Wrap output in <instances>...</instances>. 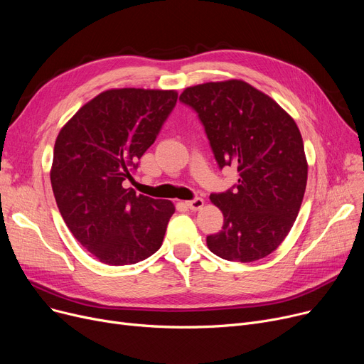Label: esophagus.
Masks as SVG:
<instances>
[{
  "label": "esophagus",
  "instance_id": "esophagus-1",
  "mask_svg": "<svg viewBox=\"0 0 364 364\" xmlns=\"http://www.w3.org/2000/svg\"><path fill=\"white\" fill-rule=\"evenodd\" d=\"M203 203H205V200H203L202 198H195V199H192V200H187V202H186L187 208L192 209V211H199V209H202Z\"/></svg>",
  "mask_w": 364,
  "mask_h": 364
}]
</instances>
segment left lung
I'll return each instance as SVG.
<instances>
[{"instance_id":"1","label":"left lung","mask_w":364,"mask_h":364,"mask_svg":"<svg viewBox=\"0 0 364 364\" xmlns=\"http://www.w3.org/2000/svg\"><path fill=\"white\" fill-rule=\"evenodd\" d=\"M223 169L236 166L237 184L209 199L224 215L206 237L209 251L227 261L270 255L288 236L302 203L309 166L295 121L273 99L239 80L186 88Z\"/></svg>"}]
</instances>
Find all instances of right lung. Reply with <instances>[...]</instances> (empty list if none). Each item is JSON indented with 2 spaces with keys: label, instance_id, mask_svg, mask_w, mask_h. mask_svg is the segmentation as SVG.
I'll return each instance as SVG.
<instances>
[{
  "label": "right lung",
  "instance_id": "add662e5",
  "mask_svg": "<svg viewBox=\"0 0 364 364\" xmlns=\"http://www.w3.org/2000/svg\"><path fill=\"white\" fill-rule=\"evenodd\" d=\"M177 97L172 90H107L57 136L50 174L57 206L75 239L105 264H136L162 245L174 205L136 195L124 181L132 180Z\"/></svg>",
  "mask_w": 364,
  "mask_h": 364
}]
</instances>
